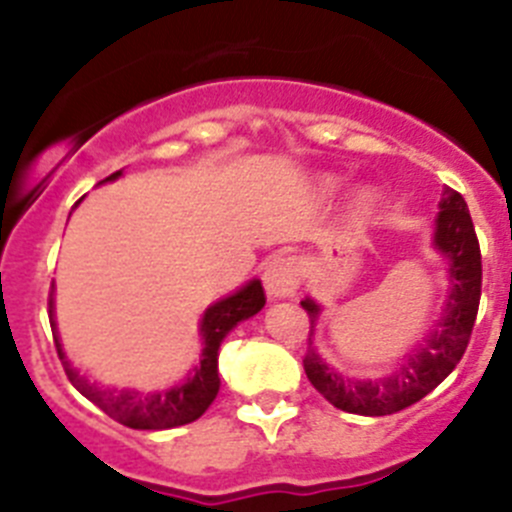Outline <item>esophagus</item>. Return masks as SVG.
Listing matches in <instances>:
<instances>
[{"instance_id": "obj_1", "label": "esophagus", "mask_w": 512, "mask_h": 512, "mask_svg": "<svg viewBox=\"0 0 512 512\" xmlns=\"http://www.w3.org/2000/svg\"><path fill=\"white\" fill-rule=\"evenodd\" d=\"M297 284H300V269H297L295 259H284L277 256L271 259L264 269V287L266 295L271 300H284V297H292L297 292Z\"/></svg>"}]
</instances>
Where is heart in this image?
Returning <instances> with one entry per match:
<instances>
[{
  "instance_id": "b5f03b06",
  "label": "heart",
  "mask_w": 512,
  "mask_h": 512,
  "mask_svg": "<svg viewBox=\"0 0 512 512\" xmlns=\"http://www.w3.org/2000/svg\"><path fill=\"white\" fill-rule=\"evenodd\" d=\"M341 187V179L333 174H325L323 179H320V189H323L325 194L336 192V189ZM379 207V192L372 187H361L356 189L354 194V215L356 217H372L374 212H377Z\"/></svg>"
}]
</instances>
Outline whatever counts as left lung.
<instances>
[{
    "instance_id": "1",
    "label": "left lung",
    "mask_w": 512,
    "mask_h": 512,
    "mask_svg": "<svg viewBox=\"0 0 512 512\" xmlns=\"http://www.w3.org/2000/svg\"><path fill=\"white\" fill-rule=\"evenodd\" d=\"M433 251L446 261V300L441 318L431 325L428 336L402 356L387 374L379 377H346L328 364L312 346L315 325L323 307L312 297L300 302L310 315V348L305 356V374L312 387L338 410L354 415H392L410 408L436 390L467 351L482 289V256L467 202L454 189L443 187L438 215L431 230Z\"/></svg>"
}]
</instances>
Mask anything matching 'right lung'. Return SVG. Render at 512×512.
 <instances>
[{"instance_id": "1", "label": "right lung", "mask_w": 512, "mask_h": 512, "mask_svg": "<svg viewBox=\"0 0 512 512\" xmlns=\"http://www.w3.org/2000/svg\"><path fill=\"white\" fill-rule=\"evenodd\" d=\"M122 171H115L107 176L104 182H117ZM99 182V184H104ZM79 205V202H76ZM56 292V289H53ZM51 292L48 312H51V330L53 341L58 348V359H61L66 377L74 384L81 395L94 402L102 413L115 418L117 423L135 428V431H166L176 425H187L200 418L220 392V377H217V354L223 346L225 336L243 320L253 318L261 307L266 305L264 287L259 279H251L243 287H238L230 295L220 297L212 302L200 318V338L202 351L200 361L187 372V377L169 390H153L140 392L130 387H112V384H99L92 377L81 372L79 366L69 359L66 348H63L61 333L56 323V297Z\"/></svg>"}]
</instances>
